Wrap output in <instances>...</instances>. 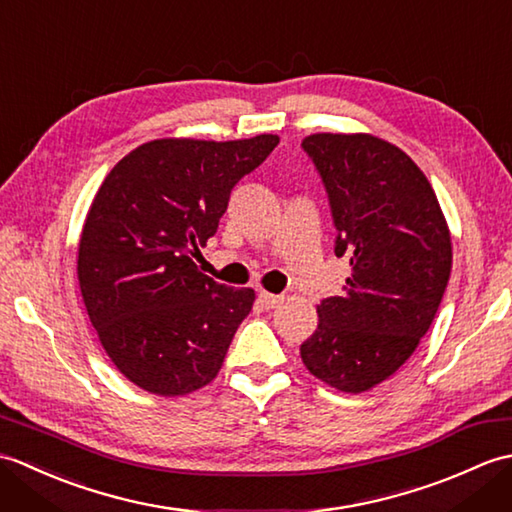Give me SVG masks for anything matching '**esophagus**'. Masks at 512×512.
Masks as SVG:
<instances>
[{"label":"esophagus","instance_id":"34e87169","mask_svg":"<svg viewBox=\"0 0 512 512\" xmlns=\"http://www.w3.org/2000/svg\"><path fill=\"white\" fill-rule=\"evenodd\" d=\"M257 299H259V303H262V308H266V310H273V308L279 306V303H284V297H281V295H270V292H266V290L259 292Z\"/></svg>","mask_w":512,"mask_h":512}]
</instances>
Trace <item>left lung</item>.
I'll return each instance as SVG.
<instances>
[{
	"instance_id": "left-lung-1",
	"label": "left lung",
	"mask_w": 512,
	"mask_h": 512,
	"mask_svg": "<svg viewBox=\"0 0 512 512\" xmlns=\"http://www.w3.org/2000/svg\"><path fill=\"white\" fill-rule=\"evenodd\" d=\"M336 228L334 253L350 257L339 297L323 299L301 345L323 383L361 394L405 365L431 328L451 275V235L429 180L405 151L369 134H312Z\"/></svg>"
}]
</instances>
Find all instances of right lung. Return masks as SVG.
<instances>
[{
    "instance_id": "right-lung-1",
    "label": "right lung",
    "mask_w": 512,
    "mask_h": 512,
    "mask_svg": "<svg viewBox=\"0 0 512 512\" xmlns=\"http://www.w3.org/2000/svg\"><path fill=\"white\" fill-rule=\"evenodd\" d=\"M279 143L162 138L107 173L85 217L79 286L107 356L158 396H184L220 372L255 290L217 284L195 266L231 191Z\"/></svg>"
}]
</instances>
